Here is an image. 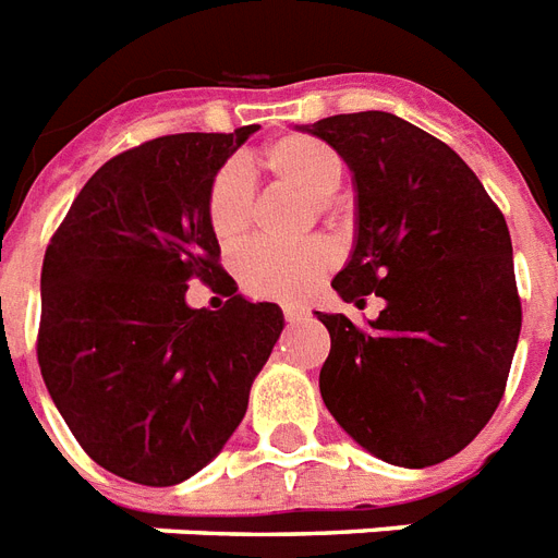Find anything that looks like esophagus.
Returning a JSON list of instances; mask_svg holds the SVG:
<instances>
[{
    "label": "esophagus",
    "instance_id": "esophagus-1",
    "mask_svg": "<svg viewBox=\"0 0 558 558\" xmlns=\"http://www.w3.org/2000/svg\"><path fill=\"white\" fill-rule=\"evenodd\" d=\"M283 316H287V322H301L307 316V310L298 307V304H283Z\"/></svg>",
    "mask_w": 558,
    "mask_h": 558
}]
</instances>
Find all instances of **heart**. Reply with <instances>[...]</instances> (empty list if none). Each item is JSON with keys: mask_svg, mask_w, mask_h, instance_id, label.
<instances>
[{"mask_svg": "<svg viewBox=\"0 0 558 558\" xmlns=\"http://www.w3.org/2000/svg\"><path fill=\"white\" fill-rule=\"evenodd\" d=\"M275 181L292 186L318 210H325L330 195L339 190L345 166L342 157L325 140L310 134H287L263 148L257 157ZM207 225L219 245L228 251L240 248L251 236L254 225V178L245 166H222L207 190ZM336 251L330 242L313 240L304 245H254L236 260V275L245 292L257 298H304L322 283Z\"/></svg>", "mask_w": 558, "mask_h": 558, "instance_id": "1", "label": "heart"}]
</instances>
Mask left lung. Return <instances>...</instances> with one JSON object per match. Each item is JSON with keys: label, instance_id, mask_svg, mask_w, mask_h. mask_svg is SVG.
Returning a JSON list of instances; mask_svg holds the SVG:
<instances>
[{"label": "left lung", "instance_id": "8db88e82", "mask_svg": "<svg viewBox=\"0 0 558 558\" xmlns=\"http://www.w3.org/2000/svg\"><path fill=\"white\" fill-rule=\"evenodd\" d=\"M304 131L354 181V251L333 289L356 307L372 292L386 301L368 330L316 313L330 333L325 407L389 465L445 462L495 415L521 333L504 213L453 148L395 113H339Z\"/></svg>", "mask_w": 558, "mask_h": 558}]
</instances>
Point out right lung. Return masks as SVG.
<instances>
[{"instance_id":"1","label":"right lung","mask_w":558,"mask_h":558,"mask_svg":"<svg viewBox=\"0 0 558 558\" xmlns=\"http://www.w3.org/2000/svg\"><path fill=\"white\" fill-rule=\"evenodd\" d=\"M257 131L169 134L101 166L46 248L37 363L90 459L143 486L202 471L240 427L283 330L269 301L236 295L207 225V190ZM202 277L232 295L193 311Z\"/></svg>"}]
</instances>
